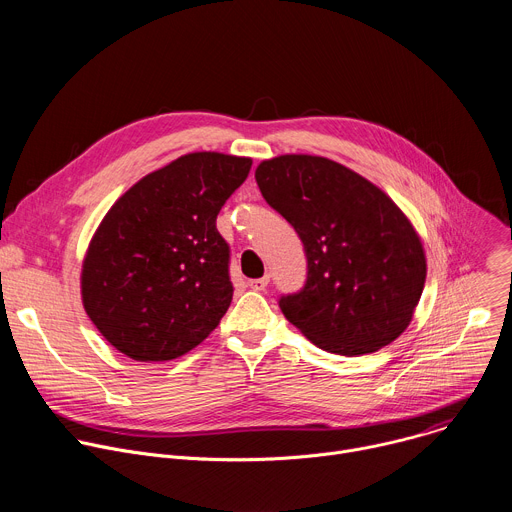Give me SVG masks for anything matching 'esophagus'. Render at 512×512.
<instances>
[{"mask_svg": "<svg viewBox=\"0 0 512 512\" xmlns=\"http://www.w3.org/2000/svg\"><path fill=\"white\" fill-rule=\"evenodd\" d=\"M267 283H269V277L265 275V277H259V279H249L247 281V285L253 289V291H263L265 287H267Z\"/></svg>", "mask_w": 512, "mask_h": 512, "instance_id": "esophagus-1", "label": "esophagus"}]
</instances>
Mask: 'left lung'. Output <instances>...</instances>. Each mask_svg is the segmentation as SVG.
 <instances>
[{"instance_id":"left-lung-1","label":"left lung","mask_w":512,"mask_h":512,"mask_svg":"<svg viewBox=\"0 0 512 512\" xmlns=\"http://www.w3.org/2000/svg\"><path fill=\"white\" fill-rule=\"evenodd\" d=\"M265 202L296 229L306 285L281 296L283 316L318 348L375 352L409 326L425 251L403 210L373 182L320 156L287 154L255 170Z\"/></svg>"}]
</instances>
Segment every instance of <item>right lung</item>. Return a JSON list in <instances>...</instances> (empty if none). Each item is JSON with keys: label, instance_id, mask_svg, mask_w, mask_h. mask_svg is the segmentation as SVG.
Returning <instances> with one entry per match:
<instances>
[{"label": "right lung", "instance_id": "1", "mask_svg": "<svg viewBox=\"0 0 512 512\" xmlns=\"http://www.w3.org/2000/svg\"><path fill=\"white\" fill-rule=\"evenodd\" d=\"M251 164L186 154L143 176L105 214L83 261L81 294L119 352L141 362L178 358L227 314L231 249L216 216Z\"/></svg>", "mask_w": 512, "mask_h": 512}]
</instances>
